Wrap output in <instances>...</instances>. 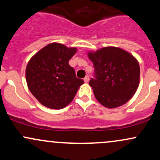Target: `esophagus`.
<instances>
[{"label":"esophagus","instance_id":"1","mask_svg":"<svg viewBox=\"0 0 160 160\" xmlns=\"http://www.w3.org/2000/svg\"><path fill=\"white\" fill-rule=\"evenodd\" d=\"M83 80H84V82H89V77L88 76V75H86L85 78H84Z\"/></svg>","mask_w":160,"mask_h":160}]
</instances>
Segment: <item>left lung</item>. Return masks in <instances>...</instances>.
<instances>
[{
	"instance_id": "left-lung-1",
	"label": "left lung",
	"mask_w": 160,
	"mask_h": 160,
	"mask_svg": "<svg viewBox=\"0 0 160 160\" xmlns=\"http://www.w3.org/2000/svg\"><path fill=\"white\" fill-rule=\"evenodd\" d=\"M94 66L89 81L97 100L108 108L126 104L136 92L140 79L138 62L130 53L114 47L88 53Z\"/></svg>"
}]
</instances>
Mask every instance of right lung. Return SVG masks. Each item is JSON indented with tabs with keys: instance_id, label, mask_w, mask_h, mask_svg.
<instances>
[{
	"instance_id": "1",
	"label": "right lung",
	"mask_w": 160,
	"mask_h": 160,
	"mask_svg": "<svg viewBox=\"0 0 160 160\" xmlns=\"http://www.w3.org/2000/svg\"><path fill=\"white\" fill-rule=\"evenodd\" d=\"M77 49L52 43L37 52L28 63L25 77L29 90L40 104L62 109L71 103L83 83L76 78L68 62Z\"/></svg>"
}]
</instances>
